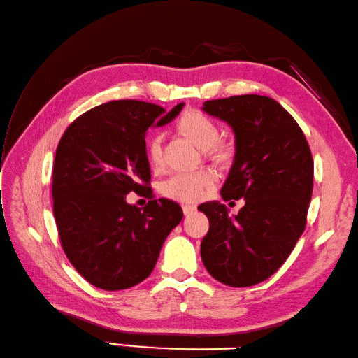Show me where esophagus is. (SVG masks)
Returning <instances> with one entry per match:
<instances>
[{
    "mask_svg": "<svg viewBox=\"0 0 358 358\" xmlns=\"http://www.w3.org/2000/svg\"><path fill=\"white\" fill-rule=\"evenodd\" d=\"M195 210H196V207H195V206H189V204H185V206H182V213H185L186 217H187V215H190V213H194Z\"/></svg>",
    "mask_w": 358,
    "mask_h": 358,
    "instance_id": "34e87169",
    "label": "esophagus"
}]
</instances>
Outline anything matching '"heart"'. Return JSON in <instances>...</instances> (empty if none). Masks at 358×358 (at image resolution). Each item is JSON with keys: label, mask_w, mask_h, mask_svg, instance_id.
<instances>
[{"label": "heart", "mask_w": 358, "mask_h": 358, "mask_svg": "<svg viewBox=\"0 0 358 358\" xmlns=\"http://www.w3.org/2000/svg\"><path fill=\"white\" fill-rule=\"evenodd\" d=\"M177 128L187 140L199 149L212 148L218 140V127L199 111H187L180 117ZM162 132H155L149 138L148 154L154 164L160 163ZM215 185V173L210 169H196L190 172H176L160 182V192L173 201L194 204L201 201Z\"/></svg>", "instance_id": "heart-1"}]
</instances>
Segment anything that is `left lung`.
<instances>
[{
  "label": "left lung",
  "mask_w": 358,
  "mask_h": 358,
  "mask_svg": "<svg viewBox=\"0 0 358 358\" xmlns=\"http://www.w3.org/2000/svg\"><path fill=\"white\" fill-rule=\"evenodd\" d=\"M203 111L234 131L235 159L221 196L245 204L234 217L220 201L198 206L209 218L201 259L222 284L256 285L279 270L305 230L314 173L308 141L293 115L267 96L207 101Z\"/></svg>",
  "instance_id": "left-lung-1"
}]
</instances>
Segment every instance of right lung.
Returning a JSON list of instances; mask_svg holds the SVG:
<instances>
[{
	"instance_id": "obj_1",
	"label": "right lung",
	"mask_w": 358,
	"mask_h": 358,
	"mask_svg": "<svg viewBox=\"0 0 358 358\" xmlns=\"http://www.w3.org/2000/svg\"><path fill=\"white\" fill-rule=\"evenodd\" d=\"M159 105L113 101L74 120L57 145L53 213L73 267L97 288L117 292L145 280L164 239L182 220L171 199H152L145 136L180 114ZM136 192L152 201L141 210L126 201Z\"/></svg>"
}]
</instances>
